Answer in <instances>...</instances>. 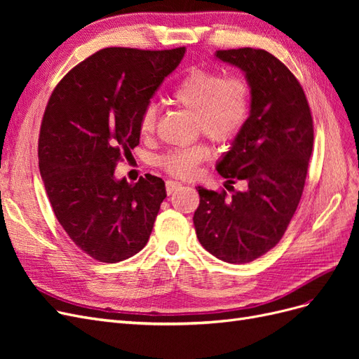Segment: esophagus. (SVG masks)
<instances>
[{
    "instance_id": "34e87169",
    "label": "esophagus",
    "mask_w": 359,
    "mask_h": 359,
    "mask_svg": "<svg viewBox=\"0 0 359 359\" xmlns=\"http://www.w3.org/2000/svg\"><path fill=\"white\" fill-rule=\"evenodd\" d=\"M181 186L182 184L178 181H166V191H168V194H172L173 191H177Z\"/></svg>"
}]
</instances>
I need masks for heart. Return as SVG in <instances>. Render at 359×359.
I'll use <instances>...</instances> for the list:
<instances>
[{
	"instance_id": "1",
	"label": "heart",
	"mask_w": 359,
	"mask_h": 359,
	"mask_svg": "<svg viewBox=\"0 0 359 359\" xmlns=\"http://www.w3.org/2000/svg\"><path fill=\"white\" fill-rule=\"evenodd\" d=\"M170 102L196 114V127L215 142L232 139L244 126L250 111V86L241 76H222L214 70L191 69L170 94ZM156 126V107L147 106L139 118V132L149 136ZM210 149L202 144L173 148L160 165L177 178H193Z\"/></svg>"
}]
</instances>
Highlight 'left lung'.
Wrapping results in <instances>:
<instances>
[{"label": "left lung", "instance_id": "1", "mask_svg": "<svg viewBox=\"0 0 359 359\" xmlns=\"http://www.w3.org/2000/svg\"><path fill=\"white\" fill-rule=\"evenodd\" d=\"M250 86V114L217 172L232 194L198 187L193 223L202 247L227 264H247L269 252L297 211L313 149V119L299 82L262 49L217 50ZM243 180L245 189L231 183Z\"/></svg>", "mask_w": 359, "mask_h": 359}]
</instances>
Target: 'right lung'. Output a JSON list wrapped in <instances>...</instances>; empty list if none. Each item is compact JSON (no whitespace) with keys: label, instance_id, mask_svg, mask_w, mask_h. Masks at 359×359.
Wrapping results in <instances>:
<instances>
[{"label":"right lung","instance_id":"1","mask_svg":"<svg viewBox=\"0 0 359 359\" xmlns=\"http://www.w3.org/2000/svg\"><path fill=\"white\" fill-rule=\"evenodd\" d=\"M186 48H106L72 69L43 115L39 168L57 220L93 259L121 262L142 250L166 198L165 181L115 178L139 145V118Z\"/></svg>","mask_w":359,"mask_h":359}]
</instances>
